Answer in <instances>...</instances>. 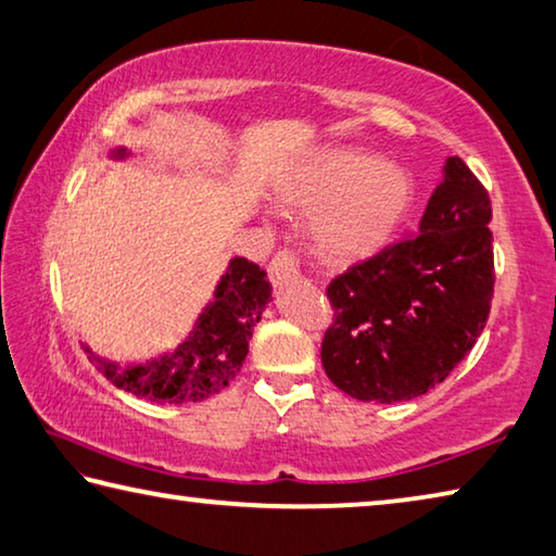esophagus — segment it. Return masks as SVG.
Returning <instances> with one entry per match:
<instances>
[{
    "mask_svg": "<svg viewBox=\"0 0 556 556\" xmlns=\"http://www.w3.org/2000/svg\"><path fill=\"white\" fill-rule=\"evenodd\" d=\"M269 279L275 287H285L287 281L299 279L301 269H299V260L291 250H279L275 252V257L269 260Z\"/></svg>",
    "mask_w": 556,
    "mask_h": 556,
    "instance_id": "34e87169",
    "label": "esophagus"
}]
</instances>
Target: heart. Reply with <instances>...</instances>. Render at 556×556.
I'll return each instance as SVG.
<instances>
[{"mask_svg":"<svg viewBox=\"0 0 556 556\" xmlns=\"http://www.w3.org/2000/svg\"><path fill=\"white\" fill-rule=\"evenodd\" d=\"M281 199L311 218V243L336 265L367 260L387 248L416 204V179L357 148L311 157L281 187Z\"/></svg>","mask_w":556,"mask_h":556,"instance_id":"1","label":"heart"}]
</instances>
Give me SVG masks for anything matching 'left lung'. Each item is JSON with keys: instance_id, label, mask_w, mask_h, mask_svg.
<instances>
[{"instance_id": "8db88e82", "label": "left lung", "mask_w": 556, "mask_h": 556, "mask_svg": "<svg viewBox=\"0 0 556 556\" xmlns=\"http://www.w3.org/2000/svg\"><path fill=\"white\" fill-rule=\"evenodd\" d=\"M491 199L459 157L430 197L418 233L330 281L320 362L357 401L396 403L438 387L477 345L493 296Z\"/></svg>"}]
</instances>
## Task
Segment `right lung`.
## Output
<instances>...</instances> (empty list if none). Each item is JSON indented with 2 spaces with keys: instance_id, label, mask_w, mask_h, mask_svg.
<instances>
[{
  "instance_id": "obj_1",
  "label": "right lung",
  "mask_w": 556,
  "mask_h": 556,
  "mask_svg": "<svg viewBox=\"0 0 556 556\" xmlns=\"http://www.w3.org/2000/svg\"><path fill=\"white\" fill-rule=\"evenodd\" d=\"M116 155H124L118 150ZM267 271L255 262L236 257L220 279L211 306L201 313L197 328L173 355L146 365L116 367L87 350L97 371L134 396L157 403H194L226 389L243 367L248 345L269 294Z\"/></svg>"
}]
</instances>
